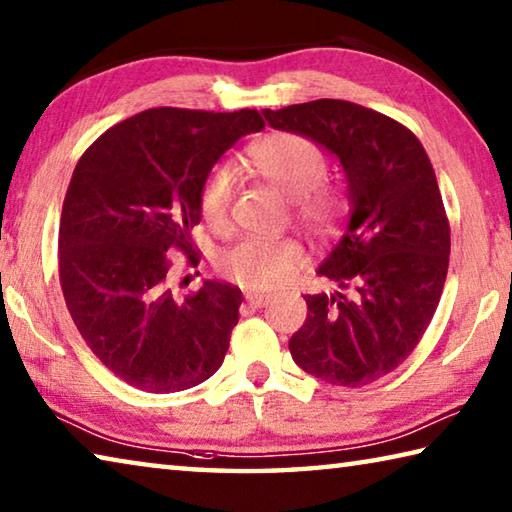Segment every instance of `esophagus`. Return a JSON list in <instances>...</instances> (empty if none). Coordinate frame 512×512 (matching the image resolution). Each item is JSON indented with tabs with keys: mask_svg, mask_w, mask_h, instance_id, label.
<instances>
[{
	"mask_svg": "<svg viewBox=\"0 0 512 512\" xmlns=\"http://www.w3.org/2000/svg\"><path fill=\"white\" fill-rule=\"evenodd\" d=\"M244 296H246V302H250L253 307H262V305H266L268 298H271L268 293H262V291H246Z\"/></svg>",
	"mask_w": 512,
	"mask_h": 512,
	"instance_id": "1",
	"label": "esophagus"
}]
</instances>
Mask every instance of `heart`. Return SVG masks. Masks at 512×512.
Segmentation results:
<instances>
[{"label": "heart", "instance_id": "1", "mask_svg": "<svg viewBox=\"0 0 512 512\" xmlns=\"http://www.w3.org/2000/svg\"><path fill=\"white\" fill-rule=\"evenodd\" d=\"M246 167L291 198L296 221L314 235L327 237L339 230L348 196L339 185L327 183V158L316 142L296 133H273L248 146ZM237 176L230 164H219L203 180L198 214L212 232L230 225ZM305 262L296 239H241L221 255V271L246 289H271L287 282Z\"/></svg>", "mask_w": 512, "mask_h": 512}]
</instances>
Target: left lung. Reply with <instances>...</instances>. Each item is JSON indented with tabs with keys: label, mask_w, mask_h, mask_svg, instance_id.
<instances>
[{
	"label": "left lung",
	"mask_w": 512,
	"mask_h": 512,
	"mask_svg": "<svg viewBox=\"0 0 512 512\" xmlns=\"http://www.w3.org/2000/svg\"><path fill=\"white\" fill-rule=\"evenodd\" d=\"M262 115L334 153L352 205L348 230L318 268L341 291L305 296L291 357L329 384L366 386L415 350L445 287L452 241L436 173L409 128L359 103L318 99Z\"/></svg>",
	"instance_id": "left-lung-1"
}]
</instances>
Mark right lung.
I'll list each match as a JSON object with an SVG mask.
<instances>
[{
    "label": "right lung",
    "instance_id": "right-lung-1",
    "mask_svg": "<svg viewBox=\"0 0 512 512\" xmlns=\"http://www.w3.org/2000/svg\"><path fill=\"white\" fill-rule=\"evenodd\" d=\"M257 110L151 108L108 128L81 155L58 230L65 305L88 348L146 393H178L221 368L241 291L207 280L180 296L171 257L198 262V192Z\"/></svg>",
    "mask_w": 512,
    "mask_h": 512
}]
</instances>
